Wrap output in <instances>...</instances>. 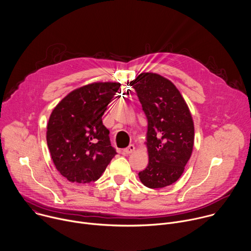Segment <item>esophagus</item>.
Segmentation results:
<instances>
[{
	"label": "esophagus",
	"instance_id": "obj_1",
	"mask_svg": "<svg viewBox=\"0 0 251 251\" xmlns=\"http://www.w3.org/2000/svg\"><path fill=\"white\" fill-rule=\"evenodd\" d=\"M134 149H135L134 145H133V144H129L126 148H124V149H123V153H125V154H129V153H131L132 151H134Z\"/></svg>",
	"mask_w": 251,
	"mask_h": 251
}]
</instances>
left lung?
<instances>
[{"label":"left lung","mask_w":251,"mask_h":251,"mask_svg":"<svg viewBox=\"0 0 251 251\" xmlns=\"http://www.w3.org/2000/svg\"><path fill=\"white\" fill-rule=\"evenodd\" d=\"M130 86L147 118L148 165L138 173L151 189L169 186L184 172L194 144L189 108L175 85L155 73H141Z\"/></svg>","instance_id":"left-lung-1"}]
</instances>
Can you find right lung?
Here are the masks:
<instances>
[{
	"label": "right lung",
	"mask_w": 251,
	"mask_h": 251,
	"mask_svg": "<svg viewBox=\"0 0 251 251\" xmlns=\"http://www.w3.org/2000/svg\"><path fill=\"white\" fill-rule=\"evenodd\" d=\"M120 83H93L68 94L52 111L46 140L59 173L74 183L97 181L117 154L102 117Z\"/></svg>",
	"instance_id": "obj_1"
}]
</instances>
